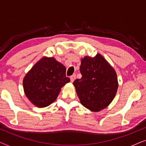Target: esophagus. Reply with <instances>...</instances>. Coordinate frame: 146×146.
<instances>
[{
    "mask_svg": "<svg viewBox=\"0 0 146 146\" xmlns=\"http://www.w3.org/2000/svg\"><path fill=\"white\" fill-rule=\"evenodd\" d=\"M76 76L75 74H74L73 75H72V76H70V80H71V82H73L74 80L76 79Z\"/></svg>",
    "mask_w": 146,
    "mask_h": 146,
    "instance_id": "obj_1",
    "label": "esophagus"
}]
</instances>
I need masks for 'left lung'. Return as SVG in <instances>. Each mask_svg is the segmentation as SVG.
Returning <instances> with one entry per match:
<instances>
[{
  "instance_id": "8db88e82",
  "label": "left lung",
  "mask_w": 146,
  "mask_h": 146,
  "mask_svg": "<svg viewBox=\"0 0 146 146\" xmlns=\"http://www.w3.org/2000/svg\"><path fill=\"white\" fill-rule=\"evenodd\" d=\"M80 79L73 84L84 106L99 111L109 106L116 94L118 82L115 70L100 54L81 60Z\"/></svg>"
}]
</instances>
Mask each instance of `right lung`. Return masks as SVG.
<instances>
[{
    "label": "right lung",
    "instance_id": "obj_1",
    "mask_svg": "<svg viewBox=\"0 0 146 146\" xmlns=\"http://www.w3.org/2000/svg\"><path fill=\"white\" fill-rule=\"evenodd\" d=\"M70 81L64 66L54 58L43 57L24 78V91L32 104L44 108L56 100L62 87Z\"/></svg>",
    "mask_w": 146,
    "mask_h": 146
}]
</instances>
